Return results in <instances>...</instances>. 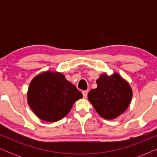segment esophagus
Masks as SVG:
<instances>
[{"label":"esophagus","mask_w":157,"mask_h":157,"mask_svg":"<svg viewBox=\"0 0 157 157\" xmlns=\"http://www.w3.org/2000/svg\"><path fill=\"white\" fill-rule=\"evenodd\" d=\"M88 91H86V90H85V91H82V94H83V98H86L87 96H88Z\"/></svg>","instance_id":"esophagus-1"}]
</instances>
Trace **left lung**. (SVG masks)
I'll return each instance as SVG.
<instances>
[{
	"mask_svg": "<svg viewBox=\"0 0 157 157\" xmlns=\"http://www.w3.org/2000/svg\"><path fill=\"white\" fill-rule=\"evenodd\" d=\"M97 88L88 94L89 101L101 117L113 119L126 110L132 97L128 83L118 74H103L96 81Z\"/></svg>",
	"mask_w": 157,
	"mask_h": 157,
	"instance_id": "8db88e82",
	"label": "left lung"
}]
</instances>
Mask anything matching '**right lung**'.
I'll return each instance as SVG.
<instances>
[{
    "mask_svg": "<svg viewBox=\"0 0 157 157\" xmlns=\"http://www.w3.org/2000/svg\"><path fill=\"white\" fill-rule=\"evenodd\" d=\"M82 94L61 73L47 71L30 83L27 98L30 107L40 119L55 122L69 112Z\"/></svg>",
    "mask_w": 157,
    "mask_h": 157,
    "instance_id": "add662e5",
    "label": "right lung"
}]
</instances>
